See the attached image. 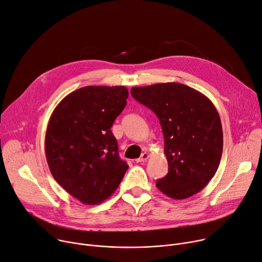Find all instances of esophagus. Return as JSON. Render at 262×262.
Wrapping results in <instances>:
<instances>
[{"mask_svg":"<svg viewBox=\"0 0 262 262\" xmlns=\"http://www.w3.org/2000/svg\"><path fill=\"white\" fill-rule=\"evenodd\" d=\"M149 158V154L147 152H144L142 153V155H140L139 158L136 159V163H143V162H146V160Z\"/></svg>","mask_w":262,"mask_h":262,"instance_id":"obj_1","label":"esophagus"}]
</instances>
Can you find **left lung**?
I'll return each mask as SVG.
<instances>
[{
  "mask_svg": "<svg viewBox=\"0 0 262 262\" xmlns=\"http://www.w3.org/2000/svg\"><path fill=\"white\" fill-rule=\"evenodd\" d=\"M132 96L159 119L165 139L168 174L156 187L182 200L203 190L214 177L223 154L219 114L201 92L179 83L133 87Z\"/></svg>",
  "mask_w": 262,
  "mask_h": 262,
  "instance_id": "obj_1",
  "label": "left lung"
}]
</instances>
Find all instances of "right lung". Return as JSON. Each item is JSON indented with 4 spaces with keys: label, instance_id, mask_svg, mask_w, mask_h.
<instances>
[{
    "label": "right lung",
    "instance_id": "add662e5",
    "mask_svg": "<svg viewBox=\"0 0 262 262\" xmlns=\"http://www.w3.org/2000/svg\"><path fill=\"white\" fill-rule=\"evenodd\" d=\"M129 96L125 86H86L65 96L46 130L45 153L56 182L85 205H99L128 169L111 127Z\"/></svg>",
    "mask_w": 262,
    "mask_h": 262
}]
</instances>
